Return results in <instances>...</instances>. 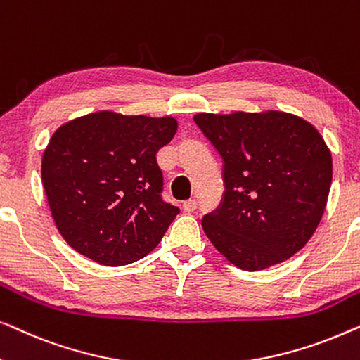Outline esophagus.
Masks as SVG:
<instances>
[{
    "label": "esophagus",
    "instance_id": "1",
    "mask_svg": "<svg viewBox=\"0 0 360 360\" xmlns=\"http://www.w3.org/2000/svg\"><path fill=\"white\" fill-rule=\"evenodd\" d=\"M184 210L186 211V213H191V211H195L196 210V200L190 198V200L184 201Z\"/></svg>",
    "mask_w": 360,
    "mask_h": 360
}]
</instances>
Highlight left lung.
Wrapping results in <instances>:
<instances>
[{"instance_id":"left-lung-1","label":"left lung","mask_w":360,"mask_h":360,"mask_svg":"<svg viewBox=\"0 0 360 360\" xmlns=\"http://www.w3.org/2000/svg\"><path fill=\"white\" fill-rule=\"evenodd\" d=\"M193 120L223 159V200L201 221L211 244L249 272L303 249L333 180L331 152L316 127L282 111L200 112Z\"/></svg>"}]
</instances>
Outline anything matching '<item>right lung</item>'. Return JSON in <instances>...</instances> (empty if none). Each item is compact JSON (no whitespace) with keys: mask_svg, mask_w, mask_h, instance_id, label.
I'll use <instances>...</instances> for the list:
<instances>
[{"mask_svg":"<svg viewBox=\"0 0 360 360\" xmlns=\"http://www.w3.org/2000/svg\"><path fill=\"white\" fill-rule=\"evenodd\" d=\"M175 117L98 111L58 127L42 157V185L58 233L78 254L108 267L157 248L180 213L162 200L155 154Z\"/></svg>","mask_w":360,"mask_h":360,"instance_id":"add662e5","label":"right lung"}]
</instances>
